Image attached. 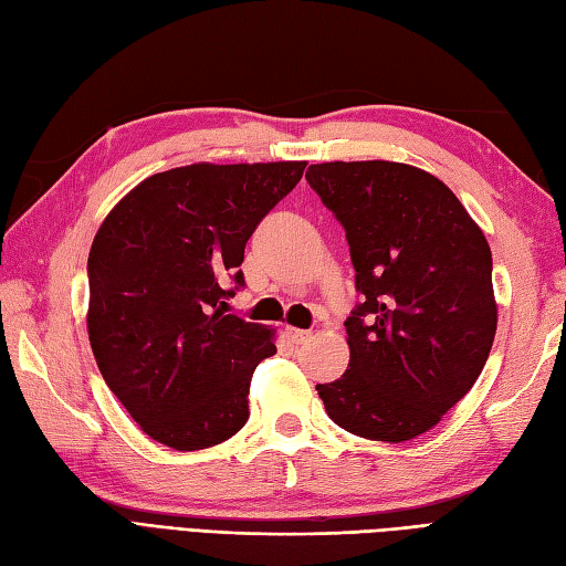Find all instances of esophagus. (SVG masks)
Segmentation results:
<instances>
[{
    "mask_svg": "<svg viewBox=\"0 0 566 566\" xmlns=\"http://www.w3.org/2000/svg\"><path fill=\"white\" fill-rule=\"evenodd\" d=\"M286 335H290V340L294 345H302L311 338V331H302V328H286Z\"/></svg>",
    "mask_w": 566,
    "mask_h": 566,
    "instance_id": "esophagus-1",
    "label": "esophagus"
}]
</instances>
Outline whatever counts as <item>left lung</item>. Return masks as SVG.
I'll return each instance as SVG.
<instances>
[{
  "label": "left lung",
  "instance_id": "1",
  "mask_svg": "<svg viewBox=\"0 0 566 566\" xmlns=\"http://www.w3.org/2000/svg\"><path fill=\"white\" fill-rule=\"evenodd\" d=\"M306 182L345 228L365 296L345 321L347 371L316 391L353 436L411 440L464 399L494 345L486 238L438 177L411 165L321 163Z\"/></svg>",
  "mask_w": 566,
  "mask_h": 566
}]
</instances>
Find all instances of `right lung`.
Segmentation results:
<instances>
[{
    "label": "right lung",
    "instance_id": "add662e5",
    "mask_svg": "<svg viewBox=\"0 0 566 566\" xmlns=\"http://www.w3.org/2000/svg\"><path fill=\"white\" fill-rule=\"evenodd\" d=\"M306 163L187 165L128 191L87 260L90 343L104 381L146 436L203 450L245 426L260 359L276 353L258 323L226 314L258 223Z\"/></svg>",
    "mask_w": 566,
    "mask_h": 566
}]
</instances>
